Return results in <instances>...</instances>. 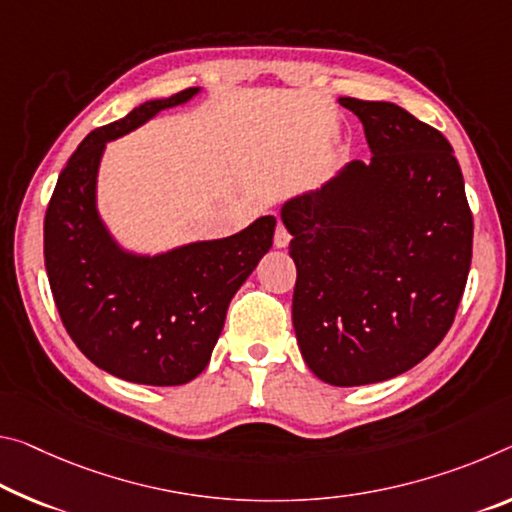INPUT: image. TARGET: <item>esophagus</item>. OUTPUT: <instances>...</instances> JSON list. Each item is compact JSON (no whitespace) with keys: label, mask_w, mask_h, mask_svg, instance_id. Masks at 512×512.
I'll return each mask as SVG.
<instances>
[{"label":"esophagus","mask_w":512,"mask_h":512,"mask_svg":"<svg viewBox=\"0 0 512 512\" xmlns=\"http://www.w3.org/2000/svg\"><path fill=\"white\" fill-rule=\"evenodd\" d=\"M289 241H291V234L287 232V227L280 223L278 227H275V237H273L275 248H287Z\"/></svg>","instance_id":"34e87169"}]
</instances>
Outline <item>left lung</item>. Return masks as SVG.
<instances>
[{
	"mask_svg": "<svg viewBox=\"0 0 512 512\" xmlns=\"http://www.w3.org/2000/svg\"><path fill=\"white\" fill-rule=\"evenodd\" d=\"M373 152L282 205L296 264L303 360L337 387L380 383L449 332L472 264L474 218L451 143L392 102L339 97Z\"/></svg>",
	"mask_w": 512,
	"mask_h": 512,
	"instance_id": "8db88e82",
	"label": "left lung"
}]
</instances>
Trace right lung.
<instances>
[{
	"mask_svg": "<svg viewBox=\"0 0 512 512\" xmlns=\"http://www.w3.org/2000/svg\"><path fill=\"white\" fill-rule=\"evenodd\" d=\"M198 91L150 100L93 129L61 170L45 212V269L63 326L95 367L129 383L184 385L202 373L227 305L273 243L275 218L262 216L227 239L134 255L113 241L97 214V168L107 141Z\"/></svg>",
	"mask_w": 512,
	"mask_h": 512,
	"instance_id": "1",
	"label": "right lung"
}]
</instances>
